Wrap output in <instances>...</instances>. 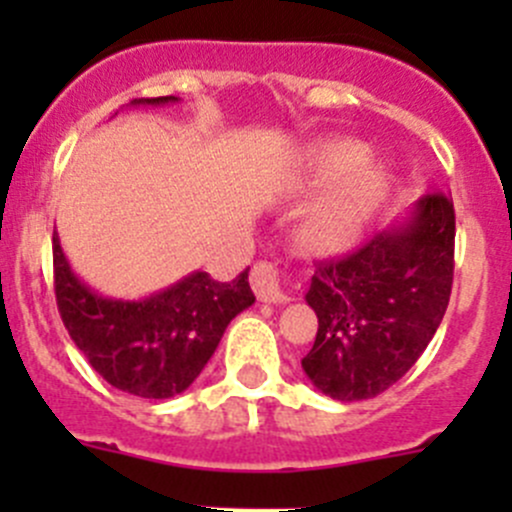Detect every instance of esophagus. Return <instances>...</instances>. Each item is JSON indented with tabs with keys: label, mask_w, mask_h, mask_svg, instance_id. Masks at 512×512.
<instances>
[{
	"label": "esophagus",
	"mask_w": 512,
	"mask_h": 512,
	"mask_svg": "<svg viewBox=\"0 0 512 512\" xmlns=\"http://www.w3.org/2000/svg\"><path fill=\"white\" fill-rule=\"evenodd\" d=\"M250 282L260 302L285 304L289 302V294L285 292V270H280L272 262H257L250 272Z\"/></svg>",
	"instance_id": "1"
}]
</instances>
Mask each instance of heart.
Here are the masks:
<instances>
[{"label":"heart","instance_id":"1","mask_svg":"<svg viewBox=\"0 0 512 512\" xmlns=\"http://www.w3.org/2000/svg\"><path fill=\"white\" fill-rule=\"evenodd\" d=\"M366 156L369 148L352 138L329 141L314 153L304 185L309 190L334 188L304 225V240L319 255H332L352 247L364 235L366 225L384 200V170L374 165L361 169Z\"/></svg>","mask_w":512,"mask_h":512}]
</instances>
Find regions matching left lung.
<instances>
[{
    "label": "left lung",
    "mask_w": 512,
    "mask_h": 512,
    "mask_svg": "<svg viewBox=\"0 0 512 512\" xmlns=\"http://www.w3.org/2000/svg\"><path fill=\"white\" fill-rule=\"evenodd\" d=\"M453 242V200L436 193L352 255L319 262L304 294L319 329L302 369L324 396L374 399L416 364L446 314Z\"/></svg>",
    "instance_id": "obj_1"
}]
</instances>
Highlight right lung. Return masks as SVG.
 Returning <instances> with one entry per match:
<instances>
[{
    "label": "right lung",
    "mask_w": 512,
    "mask_h": 512,
    "mask_svg": "<svg viewBox=\"0 0 512 512\" xmlns=\"http://www.w3.org/2000/svg\"><path fill=\"white\" fill-rule=\"evenodd\" d=\"M178 96L136 98L131 106H165ZM54 285L61 319L76 347L118 391L170 399L193 384L218 349L227 324L255 304L247 270L232 282L190 272L143 299L103 297L79 280L54 230Z\"/></svg>",
    "instance_id": "right-lung-1"
}]
</instances>
